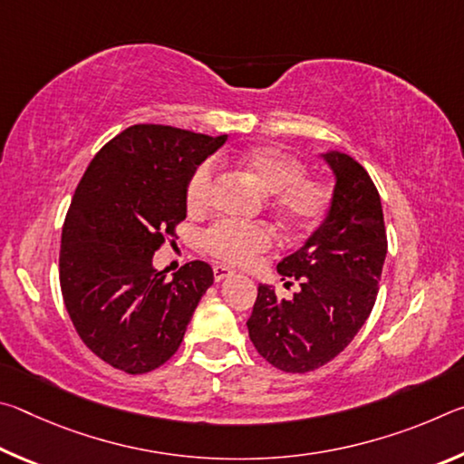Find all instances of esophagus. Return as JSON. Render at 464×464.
<instances>
[{"instance_id":"esophagus-1","label":"esophagus","mask_w":464,"mask_h":464,"mask_svg":"<svg viewBox=\"0 0 464 464\" xmlns=\"http://www.w3.org/2000/svg\"><path fill=\"white\" fill-rule=\"evenodd\" d=\"M233 270L231 268H227V266H215V280L217 282H221V280H225V278H231L233 276Z\"/></svg>"}]
</instances>
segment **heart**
<instances>
[{
	"instance_id": "heart-1",
	"label": "heart",
	"mask_w": 464,
	"mask_h": 464,
	"mask_svg": "<svg viewBox=\"0 0 464 464\" xmlns=\"http://www.w3.org/2000/svg\"><path fill=\"white\" fill-rule=\"evenodd\" d=\"M233 161L266 194H272V207L288 229L304 231L317 227L332 208L334 192L325 182L304 176L303 163L276 147H251L246 151L223 155ZM215 166L202 161L186 184V204L190 213H204L213 202ZM274 229L266 223H215L204 233V247L227 264H249L260 251L274 243Z\"/></svg>"
}]
</instances>
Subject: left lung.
I'll use <instances>...</instances> for the list:
<instances>
[{"mask_svg":"<svg viewBox=\"0 0 464 464\" xmlns=\"http://www.w3.org/2000/svg\"><path fill=\"white\" fill-rule=\"evenodd\" d=\"M321 157L335 178L332 208L278 264V274L301 282V290L278 298L260 285L247 319L256 350L285 372L315 371L354 340L374 307L387 257L381 196L368 171L340 151Z\"/></svg>","mask_w":464,"mask_h":464,"instance_id":"left-lung-1","label":"left lung"}]
</instances>
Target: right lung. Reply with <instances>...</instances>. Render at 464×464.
Wrapping results in <instances>:
<instances>
[{
  "mask_svg": "<svg viewBox=\"0 0 464 464\" xmlns=\"http://www.w3.org/2000/svg\"><path fill=\"white\" fill-rule=\"evenodd\" d=\"M225 140L135 124L100 149L77 186L61 235L63 301L82 342L119 371L168 362L213 285L207 262L184 264L171 280L151 262L186 218L192 171Z\"/></svg>",
  "mask_w": 464,
  "mask_h": 464,
  "instance_id": "obj_1",
  "label": "right lung"
}]
</instances>
